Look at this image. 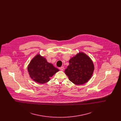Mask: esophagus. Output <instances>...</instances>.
<instances>
[{
    "mask_svg": "<svg viewBox=\"0 0 121 121\" xmlns=\"http://www.w3.org/2000/svg\"><path fill=\"white\" fill-rule=\"evenodd\" d=\"M59 69H60V70H61V71H63V69H64V67H60V68H59Z\"/></svg>",
    "mask_w": 121,
    "mask_h": 121,
    "instance_id": "esophagus-1",
    "label": "esophagus"
}]
</instances>
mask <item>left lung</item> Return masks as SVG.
<instances>
[{"label":"left lung","instance_id":"1","mask_svg":"<svg viewBox=\"0 0 121 121\" xmlns=\"http://www.w3.org/2000/svg\"><path fill=\"white\" fill-rule=\"evenodd\" d=\"M64 72L71 82L76 85H82L91 78L94 67L92 61L86 54L79 52L71 58Z\"/></svg>","mask_w":121,"mask_h":121}]
</instances>
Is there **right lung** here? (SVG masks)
<instances>
[{
    "mask_svg": "<svg viewBox=\"0 0 121 121\" xmlns=\"http://www.w3.org/2000/svg\"><path fill=\"white\" fill-rule=\"evenodd\" d=\"M28 71L33 80L43 84L50 80V77L59 70L51 63L47 62L45 58L37 55L29 64Z\"/></svg>",
    "mask_w": 121,
    "mask_h": 121,
    "instance_id": "right-lung-1",
    "label": "right lung"
}]
</instances>
